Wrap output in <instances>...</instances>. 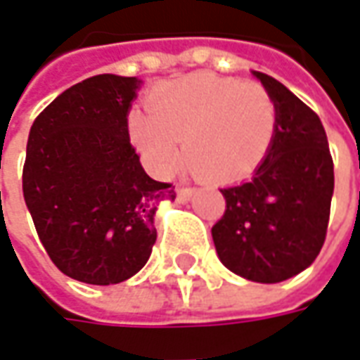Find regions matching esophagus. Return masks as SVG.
I'll list each match as a JSON object with an SVG mask.
<instances>
[{
	"instance_id": "esophagus-1",
	"label": "esophagus",
	"mask_w": 360,
	"mask_h": 360,
	"mask_svg": "<svg viewBox=\"0 0 360 360\" xmlns=\"http://www.w3.org/2000/svg\"><path fill=\"white\" fill-rule=\"evenodd\" d=\"M195 193V189H191V187H177V199L181 202H185V200L191 199V195Z\"/></svg>"
}]
</instances>
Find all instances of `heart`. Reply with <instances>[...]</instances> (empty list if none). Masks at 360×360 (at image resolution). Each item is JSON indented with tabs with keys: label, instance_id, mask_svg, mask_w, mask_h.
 Returning a JSON list of instances; mask_svg holds the SVG:
<instances>
[{
	"label": "heart",
	"instance_id": "obj_1",
	"mask_svg": "<svg viewBox=\"0 0 360 360\" xmlns=\"http://www.w3.org/2000/svg\"><path fill=\"white\" fill-rule=\"evenodd\" d=\"M149 114L131 112L128 129L153 173L169 175L181 160L217 183L250 175L268 155L278 128L276 100L258 82L199 72L163 82Z\"/></svg>",
	"mask_w": 360,
	"mask_h": 360
}]
</instances>
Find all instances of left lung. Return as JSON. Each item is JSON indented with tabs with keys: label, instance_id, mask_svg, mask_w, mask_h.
I'll list each match as a JSON object with an SVG mask.
<instances>
[{
	"label": "left lung",
	"instance_id": "obj_1",
	"mask_svg": "<svg viewBox=\"0 0 360 360\" xmlns=\"http://www.w3.org/2000/svg\"><path fill=\"white\" fill-rule=\"evenodd\" d=\"M278 106V128L254 177L221 189L212 226L221 262L250 282L278 283L311 266L329 224L335 175L323 124L276 78L256 72Z\"/></svg>",
	"mask_w": 360,
	"mask_h": 360
}]
</instances>
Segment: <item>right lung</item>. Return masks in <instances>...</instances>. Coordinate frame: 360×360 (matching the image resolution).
<instances>
[{"label":"right lung","instance_id":"add662e5","mask_svg":"<svg viewBox=\"0 0 360 360\" xmlns=\"http://www.w3.org/2000/svg\"><path fill=\"white\" fill-rule=\"evenodd\" d=\"M141 80L98 75L65 90L33 122L23 197L49 258L68 278L120 283L148 262L153 217L171 183L151 179L129 143Z\"/></svg>","mask_w":360,"mask_h":360}]
</instances>
